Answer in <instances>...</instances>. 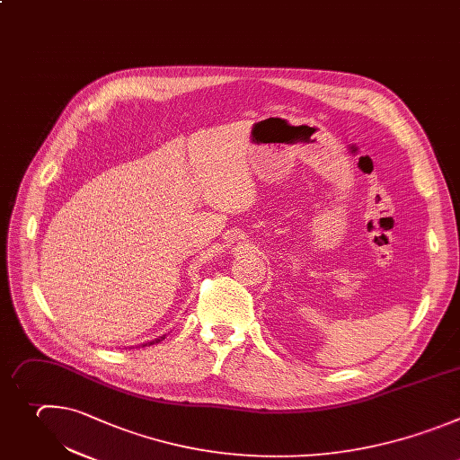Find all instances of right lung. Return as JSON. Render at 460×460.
Masks as SVG:
<instances>
[{"mask_svg": "<svg viewBox=\"0 0 460 460\" xmlns=\"http://www.w3.org/2000/svg\"><path fill=\"white\" fill-rule=\"evenodd\" d=\"M163 339H164V335H163V337H159V339H155V341H150V342H146V344L150 346V344H154V342H159V341H163ZM146 344H143V346H146Z\"/></svg>", "mask_w": 460, "mask_h": 460, "instance_id": "1", "label": "right lung"}]
</instances>
